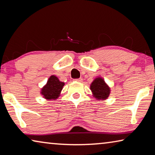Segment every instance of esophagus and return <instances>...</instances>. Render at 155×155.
I'll return each mask as SVG.
<instances>
[{"label": "esophagus", "mask_w": 155, "mask_h": 155, "mask_svg": "<svg viewBox=\"0 0 155 155\" xmlns=\"http://www.w3.org/2000/svg\"><path fill=\"white\" fill-rule=\"evenodd\" d=\"M74 81H78V82H81V81H83V79H82V78H76V79H74Z\"/></svg>", "instance_id": "obj_1"}]
</instances>
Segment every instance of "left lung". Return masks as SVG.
I'll return each instance as SVG.
<instances>
[{
    "instance_id": "obj_1",
    "label": "left lung",
    "mask_w": 155,
    "mask_h": 155,
    "mask_svg": "<svg viewBox=\"0 0 155 155\" xmlns=\"http://www.w3.org/2000/svg\"><path fill=\"white\" fill-rule=\"evenodd\" d=\"M90 88L97 99H106L110 94L109 87L101 78H96L91 83Z\"/></svg>"
}]
</instances>
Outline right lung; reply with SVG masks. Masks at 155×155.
<instances>
[{
	"mask_svg": "<svg viewBox=\"0 0 155 155\" xmlns=\"http://www.w3.org/2000/svg\"><path fill=\"white\" fill-rule=\"evenodd\" d=\"M64 85V83L59 81L57 77L51 76L41 90V94L44 98L48 100L56 99L59 96Z\"/></svg>",
	"mask_w": 155,
	"mask_h": 155,
	"instance_id": "obj_1",
	"label": "right lung"
}]
</instances>
